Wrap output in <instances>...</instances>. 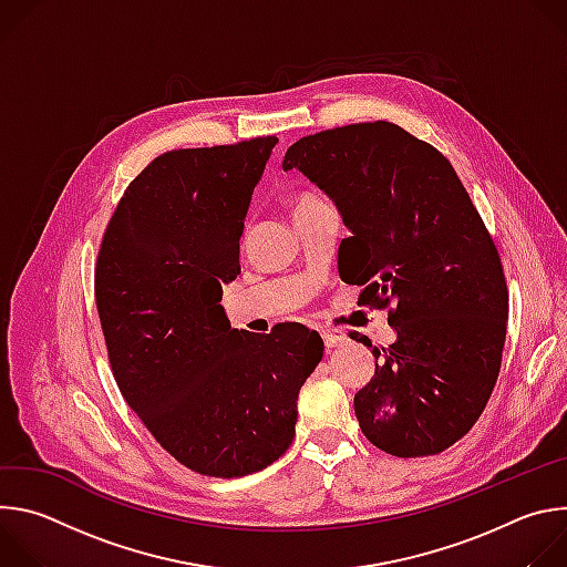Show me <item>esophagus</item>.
<instances>
[{
  "instance_id": "1",
  "label": "esophagus",
  "mask_w": 567,
  "mask_h": 567,
  "mask_svg": "<svg viewBox=\"0 0 567 567\" xmlns=\"http://www.w3.org/2000/svg\"><path fill=\"white\" fill-rule=\"evenodd\" d=\"M320 337H322V341H326L328 348H337V346L348 341V334L343 330H339V328H322Z\"/></svg>"
}]
</instances>
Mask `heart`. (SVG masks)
<instances>
[{
    "label": "heart",
    "mask_w": 567,
    "mask_h": 567,
    "mask_svg": "<svg viewBox=\"0 0 567 567\" xmlns=\"http://www.w3.org/2000/svg\"><path fill=\"white\" fill-rule=\"evenodd\" d=\"M318 199L316 197H311V195H305V197H300L298 202H296V206L293 208H298V206H307V204H316Z\"/></svg>",
    "instance_id": "b5f03b06"
}]
</instances>
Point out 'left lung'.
<instances>
[{
  "label": "left lung",
  "mask_w": 567,
  "mask_h": 567,
  "mask_svg": "<svg viewBox=\"0 0 567 567\" xmlns=\"http://www.w3.org/2000/svg\"><path fill=\"white\" fill-rule=\"evenodd\" d=\"M282 171L326 193L352 233L341 278L363 287V302L392 307L388 348L357 337L374 354V377L354 394L363 435L396 457L442 453L487 406L509 316L468 193L444 154L385 121L305 136Z\"/></svg>",
  "instance_id": "left-lung-1"
}]
</instances>
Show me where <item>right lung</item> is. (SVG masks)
<instances>
[{"mask_svg": "<svg viewBox=\"0 0 567 567\" xmlns=\"http://www.w3.org/2000/svg\"><path fill=\"white\" fill-rule=\"evenodd\" d=\"M276 143L156 156L127 186L99 251L96 307L118 388L156 442L202 475L276 462L322 359V339L305 326L245 337L219 305Z\"/></svg>", "mask_w": 567, "mask_h": 567, "instance_id": "1", "label": "right lung"}]
</instances>
